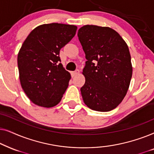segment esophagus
<instances>
[{"label":"esophagus","mask_w":154,"mask_h":154,"mask_svg":"<svg viewBox=\"0 0 154 154\" xmlns=\"http://www.w3.org/2000/svg\"><path fill=\"white\" fill-rule=\"evenodd\" d=\"M79 73H80V71L79 70V69H77V70H75V71H72V72H71V76L74 77L75 75H76L79 74Z\"/></svg>","instance_id":"esophagus-1"}]
</instances>
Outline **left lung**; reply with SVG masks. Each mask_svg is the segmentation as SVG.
I'll list each match as a JSON object with an SVG mask.
<instances>
[{"label": "left lung", "instance_id": "8db88e82", "mask_svg": "<svg viewBox=\"0 0 154 154\" xmlns=\"http://www.w3.org/2000/svg\"><path fill=\"white\" fill-rule=\"evenodd\" d=\"M78 36L87 60L83 70L85 83L81 88L83 102L94 111L113 110L125 97L131 81L128 45L109 27L85 25Z\"/></svg>", "mask_w": 154, "mask_h": 154}]
</instances>
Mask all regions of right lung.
Segmentation results:
<instances>
[{"label": "right lung", "mask_w": 154, "mask_h": 154, "mask_svg": "<svg viewBox=\"0 0 154 154\" xmlns=\"http://www.w3.org/2000/svg\"><path fill=\"white\" fill-rule=\"evenodd\" d=\"M76 30L74 25L42 24L23 43L17 56L20 81L33 104L50 108L62 100L71 75L60 63V51L73 38Z\"/></svg>", "instance_id": "right-lung-1"}]
</instances>
